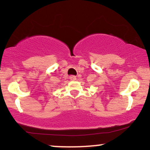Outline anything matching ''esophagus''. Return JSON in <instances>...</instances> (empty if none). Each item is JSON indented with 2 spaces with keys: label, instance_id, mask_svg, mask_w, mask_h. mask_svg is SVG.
I'll return each mask as SVG.
<instances>
[{
  "label": "esophagus",
  "instance_id": "obj_1",
  "mask_svg": "<svg viewBox=\"0 0 150 150\" xmlns=\"http://www.w3.org/2000/svg\"><path fill=\"white\" fill-rule=\"evenodd\" d=\"M69 78H70V80L72 81H74V80H76V77L74 76V75H71V76H70Z\"/></svg>",
  "mask_w": 150,
  "mask_h": 150
}]
</instances>
